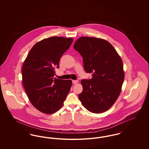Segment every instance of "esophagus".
I'll use <instances>...</instances> for the list:
<instances>
[{
    "label": "esophagus",
    "instance_id": "obj_1",
    "mask_svg": "<svg viewBox=\"0 0 149 149\" xmlns=\"http://www.w3.org/2000/svg\"><path fill=\"white\" fill-rule=\"evenodd\" d=\"M72 84H75L78 83V80H72Z\"/></svg>",
    "mask_w": 149,
    "mask_h": 149
}]
</instances>
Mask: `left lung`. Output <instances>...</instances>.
Instances as JSON below:
<instances>
[{
	"label": "left lung",
	"mask_w": 149,
	"mask_h": 149,
	"mask_svg": "<svg viewBox=\"0 0 149 149\" xmlns=\"http://www.w3.org/2000/svg\"><path fill=\"white\" fill-rule=\"evenodd\" d=\"M83 57L91 79L81 81L83 92L79 98L91 112L100 113L112 106L121 92L125 72L120 57L106 40L90 37L79 38L74 45Z\"/></svg>",
	"instance_id": "1"
}]
</instances>
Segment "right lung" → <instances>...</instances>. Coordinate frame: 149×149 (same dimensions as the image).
I'll return each mask as SVG.
<instances>
[{
  "label": "right lung",
  "mask_w": 149,
  "mask_h": 149,
  "mask_svg": "<svg viewBox=\"0 0 149 149\" xmlns=\"http://www.w3.org/2000/svg\"><path fill=\"white\" fill-rule=\"evenodd\" d=\"M73 42L72 38L51 37L36 43L23 65L24 90L32 104L40 112L52 114L58 111L70 92L71 80L54 78L55 69Z\"/></svg>",
  "instance_id": "right-lung-1"
}]
</instances>
